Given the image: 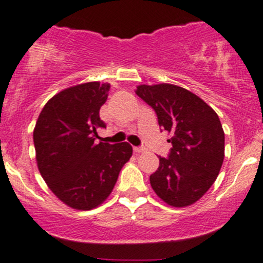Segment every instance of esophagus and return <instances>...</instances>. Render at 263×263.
Returning <instances> with one entry per match:
<instances>
[{
  "mask_svg": "<svg viewBox=\"0 0 263 263\" xmlns=\"http://www.w3.org/2000/svg\"><path fill=\"white\" fill-rule=\"evenodd\" d=\"M134 151L135 153H143L144 151H146V148H144V147H135Z\"/></svg>",
  "mask_w": 263,
  "mask_h": 263,
  "instance_id": "obj_1",
  "label": "esophagus"
}]
</instances>
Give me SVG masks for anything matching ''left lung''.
Instances as JSON below:
<instances>
[{
  "mask_svg": "<svg viewBox=\"0 0 263 263\" xmlns=\"http://www.w3.org/2000/svg\"><path fill=\"white\" fill-rule=\"evenodd\" d=\"M136 93L172 135L170 157H159L151 186L171 206L194 204L215 182L224 162L225 134L218 114L195 93L173 84H143Z\"/></svg>",
  "mask_w": 263,
  "mask_h": 263,
  "instance_id": "8db88e82",
  "label": "left lung"
}]
</instances>
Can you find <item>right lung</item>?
<instances>
[{
    "mask_svg": "<svg viewBox=\"0 0 263 263\" xmlns=\"http://www.w3.org/2000/svg\"><path fill=\"white\" fill-rule=\"evenodd\" d=\"M108 90L110 84L99 81L66 87L44 105L33 131L39 173L59 200L77 210L104 203L132 156L127 142H93L96 128L105 127L99 111Z\"/></svg>",
    "mask_w": 263,
    "mask_h": 263,
    "instance_id": "obj_1",
    "label": "right lung"
}]
</instances>
